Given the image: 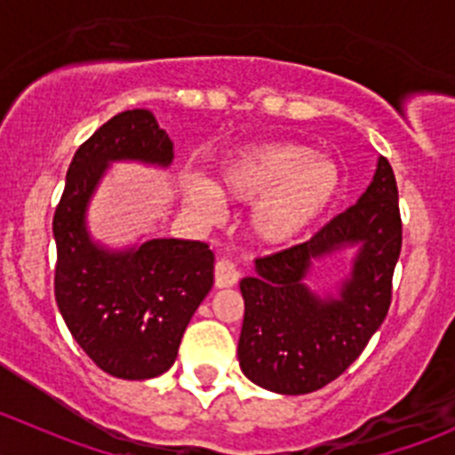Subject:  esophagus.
Here are the masks:
<instances>
[{
  "instance_id": "obj_1",
  "label": "esophagus",
  "mask_w": 455,
  "mask_h": 455,
  "mask_svg": "<svg viewBox=\"0 0 455 455\" xmlns=\"http://www.w3.org/2000/svg\"><path fill=\"white\" fill-rule=\"evenodd\" d=\"M237 279H240V273L235 270V266L228 259H220L215 264V286L218 288H231L235 286Z\"/></svg>"
}]
</instances>
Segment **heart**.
<instances>
[{"label":"heart","instance_id":"1","mask_svg":"<svg viewBox=\"0 0 455 455\" xmlns=\"http://www.w3.org/2000/svg\"><path fill=\"white\" fill-rule=\"evenodd\" d=\"M341 191V172L299 142H268L233 154L220 169L218 189L204 178H189L187 200L206 220L222 213L220 196L257 202L251 231L259 242L282 246L297 240L330 209Z\"/></svg>","mask_w":455,"mask_h":455}]
</instances>
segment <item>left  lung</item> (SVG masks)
Here are the masks:
<instances>
[{
  "label": "left lung",
  "mask_w": 455,
  "mask_h": 455,
  "mask_svg": "<svg viewBox=\"0 0 455 455\" xmlns=\"http://www.w3.org/2000/svg\"><path fill=\"white\" fill-rule=\"evenodd\" d=\"M401 244L396 178L380 156L356 204L304 244L255 259L253 277L240 282L242 371L259 387L295 396L332 383L359 359L387 316ZM347 245L360 246L351 277L337 298L315 296L303 283L312 261Z\"/></svg>",
  "instance_id": "1"
}]
</instances>
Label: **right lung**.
Here are the masks:
<instances>
[{
	"label": "right lung",
	"mask_w": 455,
	"mask_h": 455,
	"mask_svg": "<svg viewBox=\"0 0 455 455\" xmlns=\"http://www.w3.org/2000/svg\"><path fill=\"white\" fill-rule=\"evenodd\" d=\"M173 142L149 109H127L76 149L52 220L57 242L54 297L68 330L108 374L127 380L160 376L213 286V251L204 242L160 237L127 251L94 244L85 211L114 160L167 167Z\"/></svg>",
	"instance_id": "add662e5"
}]
</instances>
